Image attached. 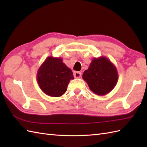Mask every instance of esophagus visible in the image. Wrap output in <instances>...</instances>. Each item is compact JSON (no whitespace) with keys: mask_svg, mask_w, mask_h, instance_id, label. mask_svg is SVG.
<instances>
[{"mask_svg":"<svg viewBox=\"0 0 147 147\" xmlns=\"http://www.w3.org/2000/svg\"><path fill=\"white\" fill-rule=\"evenodd\" d=\"M81 76H82V73L80 71H75L74 73V76L76 78H80Z\"/></svg>","mask_w":147,"mask_h":147,"instance_id":"34e87169","label":"esophagus"}]
</instances>
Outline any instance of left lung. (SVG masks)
I'll use <instances>...</instances> for the list:
<instances>
[{"instance_id":"left-lung-1","label":"left lung","mask_w":147,"mask_h":147,"mask_svg":"<svg viewBox=\"0 0 147 147\" xmlns=\"http://www.w3.org/2000/svg\"><path fill=\"white\" fill-rule=\"evenodd\" d=\"M82 78L92 92L102 96L111 92L116 85L118 73L116 67L108 58L101 56L92 59Z\"/></svg>"}]
</instances>
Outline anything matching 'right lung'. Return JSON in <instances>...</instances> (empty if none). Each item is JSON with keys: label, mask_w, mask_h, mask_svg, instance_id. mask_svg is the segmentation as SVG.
I'll list each match as a JSON object with an SVG mask.
<instances>
[{"label": "right lung", "mask_w": 147, "mask_h": 147, "mask_svg": "<svg viewBox=\"0 0 147 147\" xmlns=\"http://www.w3.org/2000/svg\"><path fill=\"white\" fill-rule=\"evenodd\" d=\"M73 73L65 65L61 57L49 56L40 65L36 80L40 89L46 95L59 97L64 94Z\"/></svg>", "instance_id": "right-lung-1"}]
</instances>
